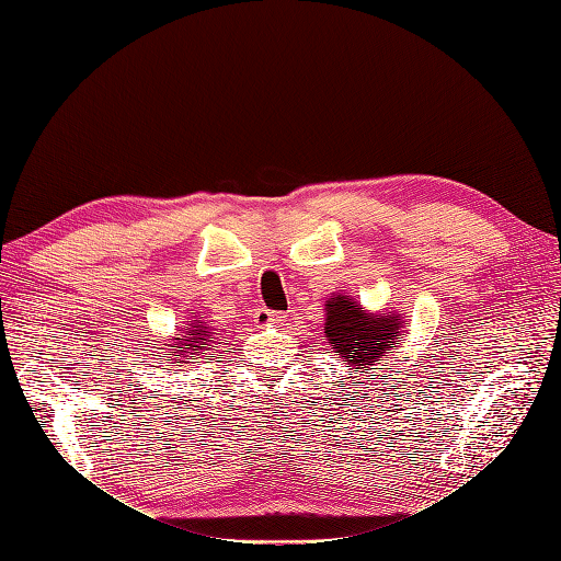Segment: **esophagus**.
<instances>
[{"mask_svg":"<svg viewBox=\"0 0 561 561\" xmlns=\"http://www.w3.org/2000/svg\"><path fill=\"white\" fill-rule=\"evenodd\" d=\"M283 313L280 311H271V309H257L254 311V322H257V328H268V325H278L283 322Z\"/></svg>","mask_w":561,"mask_h":561,"instance_id":"1","label":"esophagus"}]
</instances>
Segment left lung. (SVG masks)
Returning a JSON list of instances; mask_svg holds the SVG:
<instances>
[{
  "instance_id": "obj_1",
  "label": "left lung",
  "mask_w": 561,
  "mask_h": 561,
  "mask_svg": "<svg viewBox=\"0 0 561 561\" xmlns=\"http://www.w3.org/2000/svg\"><path fill=\"white\" fill-rule=\"evenodd\" d=\"M325 336L334 353L355 369L377 363L400 339L402 322L398 316H369L348 297H332L328 304Z\"/></svg>"
}]
</instances>
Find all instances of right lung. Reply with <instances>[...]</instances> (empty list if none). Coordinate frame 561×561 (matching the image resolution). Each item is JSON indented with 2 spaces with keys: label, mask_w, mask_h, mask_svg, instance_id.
Here are the masks:
<instances>
[{
  "label": "right lung",
  "mask_w": 561,
  "mask_h": 561,
  "mask_svg": "<svg viewBox=\"0 0 561 561\" xmlns=\"http://www.w3.org/2000/svg\"><path fill=\"white\" fill-rule=\"evenodd\" d=\"M208 342H213V332L206 325L190 322V328H186V339H182V342H175L171 353H165V355H173L180 348L182 358L190 360V358H194V355H198V351L206 348Z\"/></svg>",
  "instance_id": "add662e5"
}]
</instances>
